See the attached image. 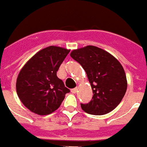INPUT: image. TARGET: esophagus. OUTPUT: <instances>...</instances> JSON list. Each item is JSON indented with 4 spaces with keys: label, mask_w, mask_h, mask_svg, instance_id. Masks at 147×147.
Instances as JSON below:
<instances>
[{
    "label": "esophagus",
    "mask_w": 147,
    "mask_h": 147,
    "mask_svg": "<svg viewBox=\"0 0 147 147\" xmlns=\"http://www.w3.org/2000/svg\"><path fill=\"white\" fill-rule=\"evenodd\" d=\"M78 88H73V89H71V92L72 93H76L77 92H78Z\"/></svg>",
    "instance_id": "obj_1"
}]
</instances>
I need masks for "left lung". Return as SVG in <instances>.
I'll return each mask as SVG.
<instances>
[{
	"label": "left lung",
	"instance_id": "1",
	"mask_svg": "<svg viewBox=\"0 0 147 147\" xmlns=\"http://www.w3.org/2000/svg\"><path fill=\"white\" fill-rule=\"evenodd\" d=\"M70 56L83 67L92 88V98L87 104H81L82 110L93 115H103L114 110L128 86L120 62L107 51L92 45L73 50Z\"/></svg>",
	"mask_w": 147,
	"mask_h": 147
}]
</instances>
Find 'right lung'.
<instances>
[{"instance_id": "right-lung-1", "label": "right lung", "mask_w": 147, "mask_h": 147, "mask_svg": "<svg viewBox=\"0 0 147 147\" xmlns=\"http://www.w3.org/2000/svg\"><path fill=\"white\" fill-rule=\"evenodd\" d=\"M69 50L58 46L41 49L30 58L19 72L16 92L31 112L48 115L60 107L69 89L56 73Z\"/></svg>"}]
</instances>
